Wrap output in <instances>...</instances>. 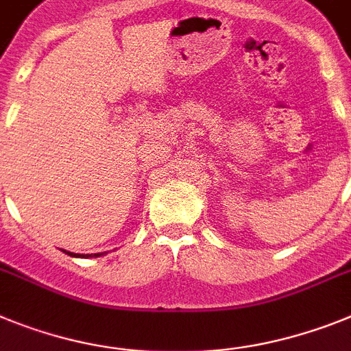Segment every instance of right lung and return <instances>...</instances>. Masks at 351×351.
I'll return each instance as SVG.
<instances>
[{"label":"right lung","instance_id":"right-lung-1","mask_svg":"<svg viewBox=\"0 0 351 351\" xmlns=\"http://www.w3.org/2000/svg\"><path fill=\"white\" fill-rule=\"evenodd\" d=\"M63 252H66L69 256H74V258H84V254L81 256V254H75V252H69V251H63ZM88 256H91V254H86V258H88ZM95 256H100V252H97Z\"/></svg>","mask_w":351,"mask_h":351}]
</instances>
